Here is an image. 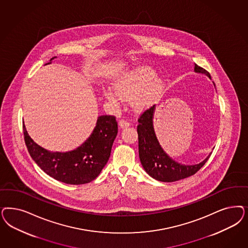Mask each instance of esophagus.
Masks as SVG:
<instances>
[{
	"instance_id": "esophagus-1",
	"label": "esophagus",
	"mask_w": 248,
	"mask_h": 248,
	"mask_svg": "<svg viewBox=\"0 0 248 248\" xmlns=\"http://www.w3.org/2000/svg\"><path fill=\"white\" fill-rule=\"evenodd\" d=\"M119 125H120V128H128L130 124H129V122H128V120H120V122H119Z\"/></svg>"
}]
</instances>
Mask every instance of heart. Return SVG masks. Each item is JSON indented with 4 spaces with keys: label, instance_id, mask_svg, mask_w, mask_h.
I'll return each mask as SVG.
<instances>
[{
    "label": "heart",
    "instance_id": "heart-1",
    "mask_svg": "<svg viewBox=\"0 0 248 248\" xmlns=\"http://www.w3.org/2000/svg\"><path fill=\"white\" fill-rule=\"evenodd\" d=\"M116 92L111 88L105 92L106 98L120 104L122 98L132 97L131 104L136 109L148 108L160 96L164 82L156 71L149 66H137L115 81Z\"/></svg>",
    "mask_w": 248,
    "mask_h": 248
}]
</instances>
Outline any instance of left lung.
<instances>
[{"label": "left lung", "instance_id": "obj_1", "mask_svg": "<svg viewBox=\"0 0 248 248\" xmlns=\"http://www.w3.org/2000/svg\"><path fill=\"white\" fill-rule=\"evenodd\" d=\"M194 72L204 74L211 78L210 74L196 64L194 65ZM155 108L156 106L153 105L144 111L138 120L139 155L145 171L153 179L163 183H172L195 174L205 164L211 154L202 162L194 165H184L172 160L163 151L155 134L153 128Z\"/></svg>", "mask_w": 248, "mask_h": 248}]
</instances>
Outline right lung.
Instances as JSON below:
<instances>
[{
  "label": "right lung",
  "instance_id": "1",
  "mask_svg": "<svg viewBox=\"0 0 248 248\" xmlns=\"http://www.w3.org/2000/svg\"><path fill=\"white\" fill-rule=\"evenodd\" d=\"M54 58L47 64H51ZM23 128L28 152L41 170L56 181L78 185L95 180L107 164L118 134V122L114 116H99L88 140L76 150L67 152H49L32 140L24 123Z\"/></svg>",
  "mask_w": 248,
  "mask_h": 248
}]
</instances>
